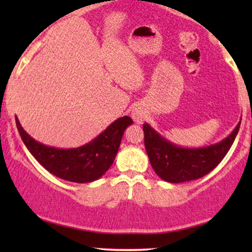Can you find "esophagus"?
Wrapping results in <instances>:
<instances>
[{"mask_svg":"<svg viewBox=\"0 0 252 252\" xmlns=\"http://www.w3.org/2000/svg\"><path fill=\"white\" fill-rule=\"evenodd\" d=\"M146 116H147V112L143 106L135 105L134 108L131 109V117L136 123H142V121L146 118Z\"/></svg>","mask_w":252,"mask_h":252,"instance_id":"34e87169","label":"esophagus"}]
</instances>
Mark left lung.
I'll list each match as a JSON object with an SVG mask.
<instances>
[{
	"mask_svg": "<svg viewBox=\"0 0 252 252\" xmlns=\"http://www.w3.org/2000/svg\"><path fill=\"white\" fill-rule=\"evenodd\" d=\"M239 126L241 122L218 143L200 148H184L169 142L148 123H144V146L153 169L162 180L172 184L186 182L202 178L218 166L232 146Z\"/></svg>",
	"mask_w": 252,
	"mask_h": 252,
	"instance_id": "obj_1",
	"label": "left lung"
}]
</instances>
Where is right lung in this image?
<instances>
[{"label": "right lung", "mask_w": 252, "mask_h": 252, "mask_svg": "<svg viewBox=\"0 0 252 252\" xmlns=\"http://www.w3.org/2000/svg\"><path fill=\"white\" fill-rule=\"evenodd\" d=\"M15 121L25 146L37 162L58 178L78 184L97 180L111 167L124 130L134 123L129 116L121 117L91 142L78 148L60 149L37 142L25 131L19 118Z\"/></svg>", "instance_id": "right-lung-1"}]
</instances>
